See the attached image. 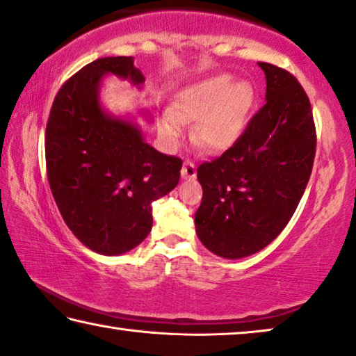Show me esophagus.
I'll use <instances>...</instances> for the list:
<instances>
[{"label": "esophagus", "instance_id": "34e87169", "mask_svg": "<svg viewBox=\"0 0 356 356\" xmlns=\"http://www.w3.org/2000/svg\"><path fill=\"white\" fill-rule=\"evenodd\" d=\"M180 174H182L184 180H193L196 177V166L191 161H185Z\"/></svg>", "mask_w": 356, "mask_h": 356}]
</instances>
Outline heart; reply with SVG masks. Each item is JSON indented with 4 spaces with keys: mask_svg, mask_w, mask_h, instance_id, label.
I'll return each mask as SVG.
<instances>
[{
    "mask_svg": "<svg viewBox=\"0 0 356 356\" xmlns=\"http://www.w3.org/2000/svg\"><path fill=\"white\" fill-rule=\"evenodd\" d=\"M255 90L231 74H216L191 83L161 115L160 131L169 145L182 136V122H196L195 139L209 150H227L244 133Z\"/></svg>",
    "mask_w": 356,
    "mask_h": 356,
    "instance_id": "b5f03b06",
    "label": "heart"
}]
</instances>
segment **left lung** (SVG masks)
Segmentation results:
<instances>
[{"label":"left lung","mask_w":356,"mask_h":356,"mask_svg":"<svg viewBox=\"0 0 356 356\" xmlns=\"http://www.w3.org/2000/svg\"><path fill=\"white\" fill-rule=\"evenodd\" d=\"M258 66L266 77V103L233 147L198 168L196 234L227 259L250 257L282 233L307 187L317 144L300 82L274 65Z\"/></svg>","instance_id":"obj_1"}]
</instances>
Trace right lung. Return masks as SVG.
<instances>
[{
	"label": "right lung",
	"mask_w": 356,
	"mask_h": 356,
	"mask_svg": "<svg viewBox=\"0 0 356 356\" xmlns=\"http://www.w3.org/2000/svg\"><path fill=\"white\" fill-rule=\"evenodd\" d=\"M106 76L143 90L133 56H104L67 81L46 128L47 179L67 228L87 249L106 257L133 250L147 238L152 202L176 188L182 160L145 143L138 117L115 115L101 103Z\"/></svg>",
	"instance_id": "1"
}]
</instances>
